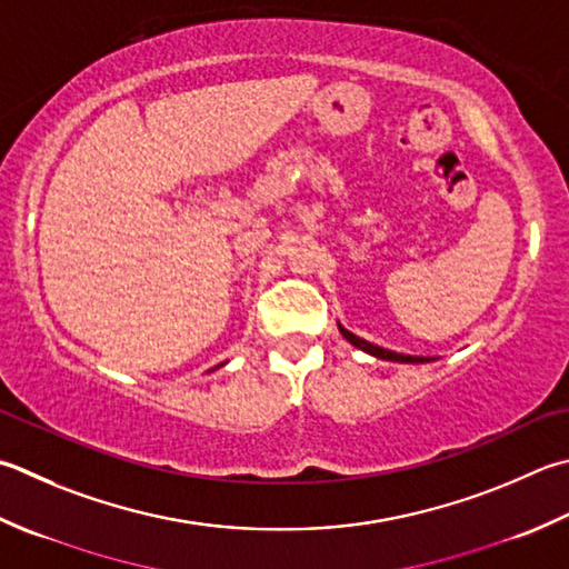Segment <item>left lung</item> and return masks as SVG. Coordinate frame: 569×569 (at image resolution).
<instances>
[{"mask_svg":"<svg viewBox=\"0 0 569 569\" xmlns=\"http://www.w3.org/2000/svg\"><path fill=\"white\" fill-rule=\"evenodd\" d=\"M338 328H340V332H342V338L348 340V342H352L355 348L370 352V355H375V358H380V360H392V362H431V358H417V355H402V352L385 350V348H380V345H372V342H367V340L358 338V336H355V332L345 330L342 326H338Z\"/></svg>","mask_w":569,"mask_h":569,"instance_id":"left-lung-1","label":"left lung"}]
</instances>
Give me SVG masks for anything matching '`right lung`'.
<instances>
[{"label":"right lung","mask_w":569,"mask_h":569,"mask_svg":"<svg viewBox=\"0 0 569 569\" xmlns=\"http://www.w3.org/2000/svg\"><path fill=\"white\" fill-rule=\"evenodd\" d=\"M221 365H224V362H221Z\"/></svg>","instance_id":"right-lung-1"}]
</instances>
